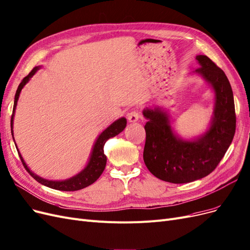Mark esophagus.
<instances>
[{"mask_svg":"<svg viewBox=\"0 0 250 250\" xmlns=\"http://www.w3.org/2000/svg\"><path fill=\"white\" fill-rule=\"evenodd\" d=\"M127 119H128V122H131V123L137 122L138 119H139V112L136 111V110H133L131 112H128Z\"/></svg>","mask_w":250,"mask_h":250,"instance_id":"obj_1","label":"esophagus"}]
</instances>
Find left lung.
Masks as SVG:
<instances>
[{"instance_id":"obj_1","label":"left lung","mask_w":250,"mask_h":250,"mask_svg":"<svg viewBox=\"0 0 250 250\" xmlns=\"http://www.w3.org/2000/svg\"><path fill=\"white\" fill-rule=\"evenodd\" d=\"M200 73L215 93L214 114L209 129L199 139L184 141L173 135L168 117L159 108L145 109L144 162L152 175L173 183H190L208 176L231 145L236 129L233 91L225 72L205 55L196 57Z\"/></svg>"}]
</instances>
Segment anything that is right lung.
<instances>
[{
    "label": "right lung",
    "instance_id": "right-lung-1",
    "mask_svg": "<svg viewBox=\"0 0 250 250\" xmlns=\"http://www.w3.org/2000/svg\"><path fill=\"white\" fill-rule=\"evenodd\" d=\"M39 69V67H35L32 69L26 77L21 81V83H19L16 94H15V99H14V106H13V113L12 116H11V133H12L13 136V131H12V127H13V118H14V111H15V108L17 105V101L19 98V94L22 90L23 85L29 81V79L32 77L36 73V71ZM126 125V119L125 117L123 118H119L118 121H116L115 123H113L110 126H108L105 131L99 136V138L97 139L96 143L94 145L93 148V152H92V155L90 158V161L88 166L85 167V168L80 172L79 175H77L75 177L66 180V181H48L45 179H42L38 176H36L34 172H31L29 170V168L27 167V166L25 165V162L23 160V158L21 157L20 153L18 152L19 157L21 159V162H22V165L24 167V168L28 171L29 175L34 178L37 182L41 183L42 185L47 186L49 188L52 189H55V190H60V191H77V190H81L83 189L85 187L90 186L91 184H93L94 182H96L97 180L99 179V177L102 175V172L106 167V155L104 154V145L106 143V141L108 139H110L112 137H115L116 135H118L121 132L124 131V128ZM14 140V138H13ZM18 151V150H17Z\"/></svg>",
    "mask_w": 250,
    "mask_h": 250
}]
</instances>
